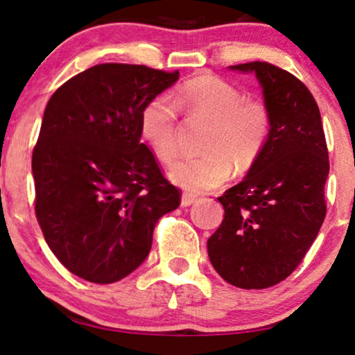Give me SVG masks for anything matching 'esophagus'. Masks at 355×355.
<instances>
[{
    "label": "esophagus",
    "instance_id": "34e87169",
    "mask_svg": "<svg viewBox=\"0 0 355 355\" xmlns=\"http://www.w3.org/2000/svg\"><path fill=\"white\" fill-rule=\"evenodd\" d=\"M196 202H197L196 197L189 196V193H184L182 198H181V207H191L192 203H196Z\"/></svg>",
    "mask_w": 355,
    "mask_h": 355
}]
</instances>
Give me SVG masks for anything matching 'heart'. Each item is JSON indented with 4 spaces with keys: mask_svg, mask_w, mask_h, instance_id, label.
<instances>
[{
    "mask_svg": "<svg viewBox=\"0 0 355 355\" xmlns=\"http://www.w3.org/2000/svg\"><path fill=\"white\" fill-rule=\"evenodd\" d=\"M178 110L189 118L210 121L207 155L182 158L171 164L168 178L184 191L203 193L223 186L232 164L245 171L263 153L270 137L271 116L263 101L245 98L230 82L216 76L189 79L168 96H155L140 111V132L164 163L179 152Z\"/></svg>",
    "mask_w": 355,
    "mask_h": 355,
    "instance_id": "1",
    "label": "heart"
}]
</instances>
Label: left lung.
I'll use <instances>...</instances> for the list:
<instances>
[{
	"label": "left lung",
	"instance_id": "obj_1",
	"mask_svg": "<svg viewBox=\"0 0 355 355\" xmlns=\"http://www.w3.org/2000/svg\"><path fill=\"white\" fill-rule=\"evenodd\" d=\"M230 69L254 72L271 129L247 176L218 197L225 220L208 257L230 284L265 289L297 268L323 225L328 148L317 101L297 77L261 61Z\"/></svg>",
	"mask_w": 355,
	"mask_h": 355
}]
</instances>
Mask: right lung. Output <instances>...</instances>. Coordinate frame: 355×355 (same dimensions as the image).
<instances>
[{"mask_svg":"<svg viewBox=\"0 0 355 355\" xmlns=\"http://www.w3.org/2000/svg\"><path fill=\"white\" fill-rule=\"evenodd\" d=\"M179 79L139 64H96L48 101L32 155L35 215L71 273L110 284L139 268L179 189L140 142V111Z\"/></svg>","mask_w":355,"mask_h":355,"instance_id":"right-lung-1","label":"right lung"}]
</instances>
